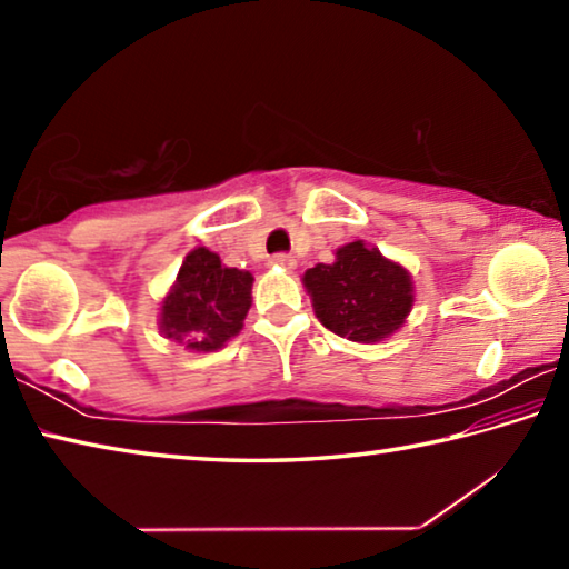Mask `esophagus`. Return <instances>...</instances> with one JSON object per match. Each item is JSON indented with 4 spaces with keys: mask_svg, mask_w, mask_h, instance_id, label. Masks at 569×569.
I'll return each mask as SVG.
<instances>
[{
    "mask_svg": "<svg viewBox=\"0 0 569 569\" xmlns=\"http://www.w3.org/2000/svg\"><path fill=\"white\" fill-rule=\"evenodd\" d=\"M271 266L283 268V271H293V268H296V258H293V256H273V258H271Z\"/></svg>",
    "mask_w": 569,
    "mask_h": 569,
    "instance_id": "1",
    "label": "esophagus"
}]
</instances>
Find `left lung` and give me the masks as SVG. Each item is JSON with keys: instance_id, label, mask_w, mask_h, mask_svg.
I'll use <instances>...</instances> for the list:
<instances>
[{"instance_id": "obj_1", "label": "left lung", "mask_w": 569, "mask_h": 569, "mask_svg": "<svg viewBox=\"0 0 569 569\" xmlns=\"http://www.w3.org/2000/svg\"><path fill=\"white\" fill-rule=\"evenodd\" d=\"M303 288L316 319L356 343L387 341L413 308L411 273L366 240L336 248L333 263L308 268Z\"/></svg>"}]
</instances>
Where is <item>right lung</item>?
Masks as SVG:
<instances>
[{
  "label": "right lung",
  "instance_id": "right-lung-1",
  "mask_svg": "<svg viewBox=\"0 0 569 569\" xmlns=\"http://www.w3.org/2000/svg\"><path fill=\"white\" fill-rule=\"evenodd\" d=\"M250 288L253 273L228 268L203 246L192 248L160 301V336L196 353L223 349L243 329Z\"/></svg>",
  "mask_w": 569,
  "mask_h": 569
}]
</instances>
